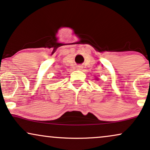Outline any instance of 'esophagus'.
<instances>
[{"label":"esophagus","instance_id":"obj_1","mask_svg":"<svg viewBox=\"0 0 150 150\" xmlns=\"http://www.w3.org/2000/svg\"><path fill=\"white\" fill-rule=\"evenodd\" d=\"M77 68V69H78V70H81V69H82V66H78Z\"/></svg>","mask_w":150,"mask_h":150}]
</instances>
